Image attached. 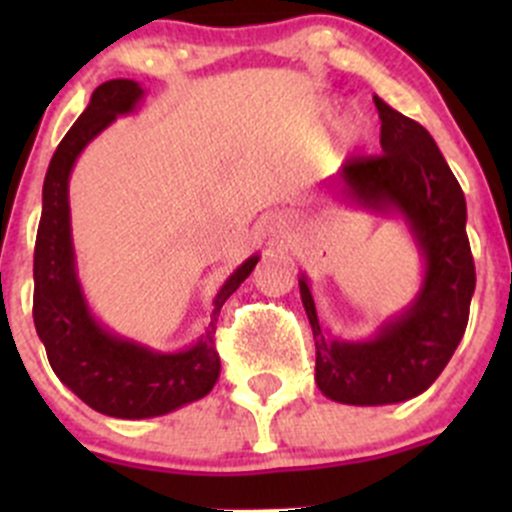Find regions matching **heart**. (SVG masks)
Returning <instances> with one entry per match:
<instances>
[{
    "label": "heart",
    "mask_w": 512,
    "mask_h": 512,
    "mask_svg": "<svg viewBox=\"0 0 512 512\" xmlns=\"http://www.w3.org/2000/svg\"><path fill=\"white\" fill-rule=\"evenodd\" d=\"M364 133H366V123L361 121V118L349 116L339 123V143H342L344 148H352L356 143H361Z\"/></svg>",
    "instance_id": "obj_1"
}]
</instances>
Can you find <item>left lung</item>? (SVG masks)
<instances>
[{"label":"left lung","mask_w":512,"mask_h":512,"mask_svg":"<svg viewBox=\"0 0 512 512\" xmlns=\"http://www.w3.org/2000/svg\"><path fill=\"white\" fill-rule=\"evenodd\" d=\"M381 156L349 160L324 190L347 208L401 220L421 257L414 299L366 339H339L319 317L309 277L299 297L312 324L314 381L327 399L352 406L401 404L423 394L446 369L468 324L476 267L466 235V198L421 123L374 96Z\"/></svg>","instance_id":"1"}]
</instances>
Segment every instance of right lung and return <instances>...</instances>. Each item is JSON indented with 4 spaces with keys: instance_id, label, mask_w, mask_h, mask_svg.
Wrapping results in <instances>:
<instances>
[{
    "instance_id": "obj_1",
    "label": "right lung",
    "mask_w": 512,
    "mask_h": 512,
    "mask_svg": "<svg viewBox=\"0 0 512 512\" xmlns=\"http://www.w3.org/2000/svg\"><path fill=\"white\" fill-rule=\"evenodd\" d=\"M143 96L146 91L133 79H111L94 91L46 170L34 247V324L51 369L66 389L98 414L131 421L170 414L210 394L220 374L213 342L218 314L260 260L255 252L232 270L215 294L203 334L175 352H160L121 337L91 312L71 235V170L84 148L118 116L136 111Z\"/></svg>"
}]
</instances>
